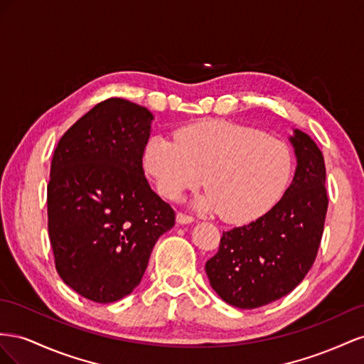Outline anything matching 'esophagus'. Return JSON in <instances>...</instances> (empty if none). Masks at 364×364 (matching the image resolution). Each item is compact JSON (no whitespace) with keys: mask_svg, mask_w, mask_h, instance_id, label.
Here are the masks:
<instances>
[{"mask_svg":"<svg viewBox=\"0 0 364 364\" xmlns=\"http://www.w3.org/2000/svg\"><path fill=\"white\" fill-rule=\"evenodd\" d=\"M195 221V218L192 215H188V213H183V212H178L176 213V223L180 224H191Z\"/></svg>","mask_w":364,"mask_h":364,"instance_id":"obj_1","label":"esophagus"}]
</instances>
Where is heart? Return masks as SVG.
<instances>
[{"instance_id":"obj_1","label":"heart","mask_w":364,"mask_h":364,"mask_svg":"<svg viewBox=\"0 0 364 364\" xmlns=\"http://www.w3.org/2000/svg\"><path fill=\"white\" fill-rule=\"evenodd\" d=\"M143 163L163 196L203 186L200 207L227 223H248L272 209L293 168L288 146L262 131L225 120H204L176 131L175 140H148Z\"/></svg>"}]
</instances>
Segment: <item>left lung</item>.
I'll return each instance as SVG.
<instances>
[{
  "label": "left lung",
  "instance_id": "1",
  "mask_svg": "<svg viewBox=\"0 0 364 364\" xmlns=\"http://www.w3.org/2000/svg\"><path fill=\"white\" fill-rule=\"evenodd\" d=\"M293 183L256 221L224 232L220 250L205 262L210 285L224 302L255 309L291 293L313 267L328 210L323 154L294 129Z\"/></svg>",
  "mask_w": 364,
  "mask_h": 364
}]
</instances>
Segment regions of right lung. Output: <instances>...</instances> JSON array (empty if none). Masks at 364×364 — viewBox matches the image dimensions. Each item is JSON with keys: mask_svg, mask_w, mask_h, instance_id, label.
<instances>
[{"mask_svg": "<svg viewBox=\"0 0 364 364\" xmlns=\"http://www.w3.org/2000/svg\"><path fill=\"white\" fill-rule=\"evenodd\" d=\"M154 116L120 97L103 100L60 137L47 186L48 236L60 279L111 304L136 288L175 212L144 176Z\"/></svg>", "mask_w": 364, "mask_h": 364, "instance_id": "add662e5", "label": "right lung"}]
</instances>
